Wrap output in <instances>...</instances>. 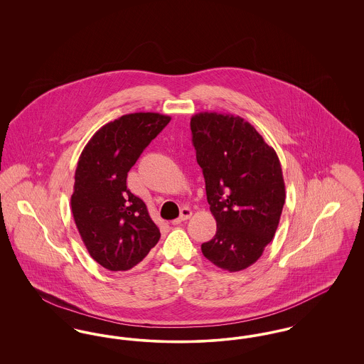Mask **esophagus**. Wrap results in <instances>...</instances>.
I'll return each mask as SVG.
<instances>
[{"mask_svg": "<svg viewBox=\"0 0 364 364\" xmlns=\"http://www.w3.org/2000/svg\"><path fill=\"white\" fill-rule=\"evenodd\" d=\"M191 215H192V211H191L190 208H181V213H180V217L177 218V220H174L173 225H177V224H181V223H184V221H187V220H190Z\"/></svg>", "mask_w": 364, "mask_h": 364, "instance_id": "1", "label": "esophagus"}]
</instances>
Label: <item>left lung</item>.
I'll return each mask as SVG.
<instances>
[{"label":"left lung","instance_id":"8db88e82","mask_svg":"<svg viewBox=\"0 0 364 364\" xmlns=\"http://www.w3.org/2000/svg\"><path fill=\"white\" fill-rule=\"evenodd\" d=\"M191 131L217 223L202 252L217 267L240 272L259 259L277 230L287 196L277 153L239 116L200 112Z\"/></svg>","mask_w":364,"mask_h":364}]
</instances>
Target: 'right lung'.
Instances as JSON below:
<instances>
[{"mask_svg":"<svg viewBox=\"0 0 364 364\" xmlns=\"http://www.w3.org/2000/svg\"><path fill=\"white\" fill-rule=\"evenodd\" d=\"M169 122L151 112L125 114L100 128L79 156L73 220L90 257L110 272L136 266L161 237L144 202L127 188V176Z\"/></svg>","mask_w":364,"mask_h":364,"instance_id":"1","label":"right lung"}]
</instances>
